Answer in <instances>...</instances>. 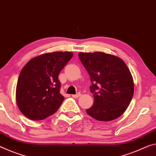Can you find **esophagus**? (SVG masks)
<instances>
[{"mask_svg":"<svg viewBox=\"0 0 156 156\" xmlns=\"http://www.w3.org/2000/svg\"><path fill=\"white\" fill-rule=\"evenodd\" d=\"M81 95V93H78L77 94H76V95H72V97L73 98H79Z\"/></svg>","mask_w":156,"mask_h":156,"instance_id":"obj_1","label":"esophagus"}]
</instances>
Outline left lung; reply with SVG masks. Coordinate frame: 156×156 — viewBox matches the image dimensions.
<instances>
[{
  "instance_id": "obj_1",
  "label": "left lung",
  "mask_w": 156,
  "mask_h": 156,
  "mask_svg": "<svg viewBox=\"0 0 156 156\" xmlns=\"http://www.w3.org/2000/svg\"><path fill=\"white\" fill-rule=\"evenodd\" d=\"M89 74L94 103L87 114L100 121H109L121 116L130 105L134 94L133 76L123 60L103 52L78 54Z\"/></svg>"
}]
</instances>
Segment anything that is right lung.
I'll list each match as a JSON object with an SVG mask.
<instances>
[{"mask_svg":"<svg viewBox=\"0 0 156 156\" xmlns=\"http://www.w3.org/2000/svg\"><path fill=\"white\" fill-rule=\"evenodd\" d=\"M73 56L70 51L44 54L23 67L16 84V100L25 116L39 121L56 112L65 99L60 93L58 76Z\"/></svg>","mask_w":156,"mask_h":156,"instance_id":"right-lung-1","label":"right lung"}]
</instances>
